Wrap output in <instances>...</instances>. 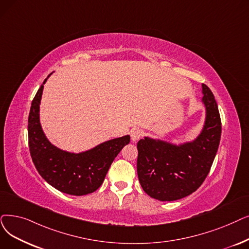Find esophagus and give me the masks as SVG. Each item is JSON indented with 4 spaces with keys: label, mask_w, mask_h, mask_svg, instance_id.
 <instances>
[{
    "label": "esophagus",
    "mask_w": 249,
    "mask_h": 249,
    "mask_svg": "<svg viewBox=\"0 0 249 249\" xmlns=\"http://www.w3.org/2000/svg\"><path fill=\"white\" fill-rule=\"evenodd\" d=\"M143 135H144L143 130H142V129H135V130H133L131 133V139L133 142H137V140H139Z\"/></svg>",
    "instance_id": "obj_1"
}]
</instances>
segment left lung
Segmentation results:
<instances>
[{
    "instance_id": "1",
    "label": "left lung",
    "mask_w": 249,
    "mask_h": 249,
    "mask_svg": "<svg viewBox=\"0 0 249 249\" xmlns=\"http://www.w3.org/2000/svg\"><path fill=\"white\" fill-rule=\"evenodd\" d=\"M207 109L203 130L193 142L180 146L148 137L137 143V175L150 197L172 201L197 190L209 175L220 144L222 123L212 90L202 84Z\"/></svg>"
}]
</instances>
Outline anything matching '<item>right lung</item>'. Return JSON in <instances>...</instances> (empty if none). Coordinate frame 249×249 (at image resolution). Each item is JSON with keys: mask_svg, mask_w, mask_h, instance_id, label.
Segmentation results:
<instances>
[{"mask_svg": "<svg viewBox=\"0 0 249 249\" xmlns=\"http://www.w3.org/2000/svg\"><path fill=\"white\" fill-rule=\"evenodd\" d=\"M46 81L47 78L31 103L28 117V145L32 161L39 175L53 187L71 196H85L103 184L114 159L130 142V136L109 140L80 154L66 153L53 146L39 123V104Z\"/></svg>", "mask_w": 249, "mask_h": 249, "instance_id": "right-lung-1", "label": "right lung"}]
</instances>
